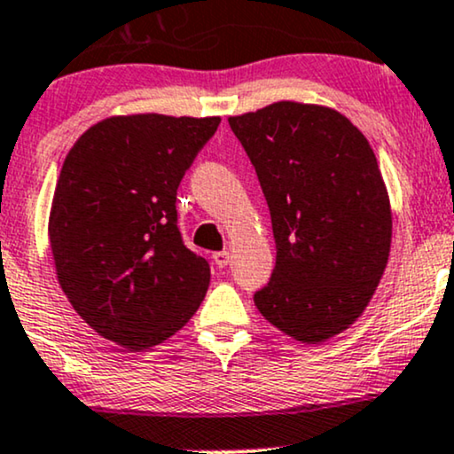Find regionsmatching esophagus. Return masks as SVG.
<instances>
[{"label":"esophagus","instance_id":"1","mask_svg":"<svg viewBox=\"0 0 454 454\" xmlns=\"http://www.w3.org/2000/svg\"><path fill=\"white\" fill-rule=\"evenodd\" d=\"M213 262H215L220 269H223L228 262H231V254H228L226 249H223V252H215L213 254Z\"/></svg>","mask_w":454,"mask_h":454}]
</instances>
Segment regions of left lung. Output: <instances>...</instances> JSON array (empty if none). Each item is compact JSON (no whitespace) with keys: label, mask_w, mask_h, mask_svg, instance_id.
Masks as SVG:
<instances>
[{"label":"left lung","mask_w":454,"mask_h":454,"mask_svg":"<svg viewBox=\"0 0 454 454\" xmlns=\"http://www.w3.org/2000/svg\"><path fill=\"white\" fill-rule=\"evenodd\" d=\"M228 123L256 168L278 247L254 303L301 343L340 335L376 293L393 237L372 145L350 119L317 104L275 102Z\"/></svg>","instance_id":"1"}]
</instances>
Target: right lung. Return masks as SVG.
<instances>
[{
	"label": "right lung",
	"mask_w": 454,
	"mask_h": 454,
	"mask_svg": "<svg viewBox=\"0 0 454 454\" xmlns=\"http://www.w3.org/2000/svg\"><path fill=\"white\" fill-rule=\"evenodd\" d=\"M220 117L119 114L67 151L49 217L57 279L98 335L149 350L196 314L205 258L176 228V187Z\"/></svg>",
	"instance_id": "right-lung-1"
}]
</instances>
